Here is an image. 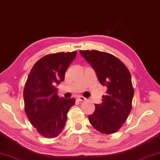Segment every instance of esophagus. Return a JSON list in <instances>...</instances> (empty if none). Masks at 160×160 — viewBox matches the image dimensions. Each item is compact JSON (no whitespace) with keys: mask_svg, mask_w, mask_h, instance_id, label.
Segmentation results:
<instances>
[{"mask_svg":"<svg viewBox=\"0 0 160 160\" xmlns=\"http://www.w3.org/2000/svg\"><path fill=\"white\" fill-rule=\"evenodd\" d=\"M77 99H78V101L82 102V101L86 100V98H85V97H83V96H78V97H77Z\"/></svg>","mask_w":160,"mask_h":160,"instance_id":"1","label":"esophagus"}]
</instances>
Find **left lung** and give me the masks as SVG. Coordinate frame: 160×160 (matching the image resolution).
<instances>
[{
    "label": "left lung",
    "instance_id": "obj_1",
    "mask_svg": "<svg viewBox=\"0 0 160 160\" xmlns=\"http://www.w3.org/2000/svg\"><path fill=\"white\" fill-rule=\"evenodd\" d=\"M80 53L96 72L100 84L107 88L102 102L95 104V111L89 115L90 123L102 133H115L131 110L134 91L131 73L110 53L94 50H80Z\"/></svg>",
    "mask_w": 160,
    "mask_h": 160
}]
</instances>
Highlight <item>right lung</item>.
<instances>
[{
    "mask_svg": "<svg viewBox=\"0 0 160 160\" xmlns=\"http://www.w3.org/2000/svg\"><path fill=\"white\" fill-rule=\"evenodd\" d=\"M76 51L42 58L32 67L24 90V109L32 126L45 138H55L63 130L69 109L76 99L58 95V84L76 56Z\"/></svg>",
    "mask_w": 160,
    "mask_h": 160,
    "instance_id": "1",
    "label": "right lung"
}]
</instances>
